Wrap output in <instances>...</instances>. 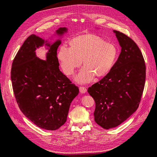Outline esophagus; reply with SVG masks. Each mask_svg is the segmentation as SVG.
Returning <instances> with one entry per match:
<instances>
[{
    "label": "esophagus",
    "mask_w": 157,
    "mask_h": 157,
    "mask_svg": "<svg viewBox=\"0 0 157 157\" xmlns=\"http://www.w3.org/2000/svg\"><path fill=\"white\" fill-rule=\"evenodd\" d=\"M79 91L81 93H84L87 91V89H86V87H85L84 86H80L79 87Z\"/></svg>",
    "instance_id": "34e87169"
}]
</instances>
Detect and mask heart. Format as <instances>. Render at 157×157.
<instances>
[{
    "label": "heart",
    "instance_id": "b5f03b06",
    "mask_svg": "<svg viewBox=\"0 0 157 157\" xmlns=\"http://www.w3.org/2000/svg\"><path fill=\"white\" fill-rule=\"evenodd\" d=\"M70 48L62 46L58 58L67 76L72 75L82 64L84 68L76 77L79 83L91 82L107 75L113 68L119 55L117 46L92 33L77 36L70 42Z\"/></svg>",
    "mask_w": 157,
    "mask_h": 157
}]
</instances>
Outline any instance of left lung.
Segmentation results:
<instances>
[{
  "label": "left lung",
  "instance_id": "1",
  "mask_svg": "<svg viewBox=\"0 0 157 157\" xmlns=\"http://www.w3.org/2000/svg\"><path fill=\"white\" fill-rule=\"evenodd\" d=\"M122 47L110 71L87 89L94 99V121L109 129L118 126L139 107L145 87L146 66L137 44L125 34L114 30Z\"/></svg>",
  "mask_w": 157,
  "mask_h": 157
}]
</instances>
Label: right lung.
I'll list each match as a JSON object with an SVG mask.
<instances>
[{"mask_svg":"<svg viewBox=\"0 0 157 157\" xmlns=\"http://www.w3.org/2000/svg\"><path fill=\"white\" fill-rule=\"evenodd\" d=\"M66 28L56 30L58 35ZM44 41L32 34L24 41L12 65L11 80L16 101L22 113L40 128L55 130L66 121L70 104L79 88L59 69L58 40L49 47L47 60L35 55Z\"/></svg>","mask_w":157,"mask_h":157,"instance_id":"obj_1","label":"right lung"}]
</instances>
